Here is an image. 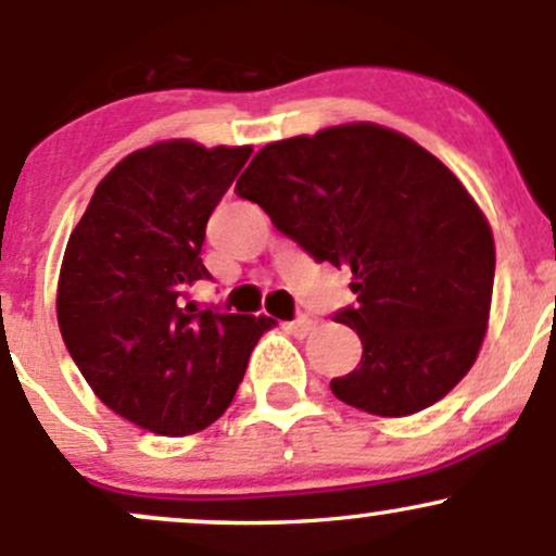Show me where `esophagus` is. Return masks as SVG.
<instances>
[{
	"instance_id": "34e87169",
	"label": "esophagus",
	"mask_w": 556,
	"mask_h": 556,
	"mask_svg": "<svg viewBox=\"0 0 556 556\" xmlns=\"http://www.w3.org/2000/svg\"><path fill=\"white\" fill-rule=\"evenodd\" d=\"M285 329L290 331L292 337H300V340H303V337H308L311 331L316 329V321H314V318H308V316H300V318H295V321L285 324Z\"/></svg>"
}]
</instances>
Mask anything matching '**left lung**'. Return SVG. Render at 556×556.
Listing matches in <instances>:
<instances>
[{"label": "left lung", "mask_w": 556, "mask_h": 556, "mask_svg": "<svg viewBox=\"0 0 556 556\" xmlns=\"http://www.w3.org/2000/svg\"><path fill=\"white\" fill-rule=\"evenodd\" d=\"M235 193L274 227L353 274L355 371L331 379L344 405L402 418L450 394L489 327L494 235L473 195L416 140L374 123L324 127L264 146Z\"/></svg>", "instance_id": "8db88e82"}]
</instances>
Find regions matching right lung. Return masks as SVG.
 <instances>
[{"mask_svg": "<svg viewBox=\"0 0 556 556\" xmlns=\"http://www.w3.org/2000/svg\"><path fill=\"white\" fill-rule=\"evenodd\" d=\"M251 146L188 138L132 151L70 235L56 321L93 394L130 424L188 437L227 410L274 318L198 308L206 222Z\"/></svg>", "mask_w": 556, "mask_h": 556, "instance_id": "add662e5", "label": "right lung"}]
</instances>
